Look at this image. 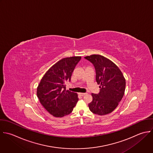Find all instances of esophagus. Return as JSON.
Masks as SVG:
<instances>
[{
  "label": "esophagus",
  "mask_w": 153,
  "mask_h": 153,
  "mask_svg": "<svg viewBox=\"0 0 153 153\" xmlns=\"http://www.w3.org/2000/svg\"><path fill=\"white\" fill-rule=\"evenodd\" d=\"M86 94V93H79V95H80V96H82V97H83V96H85Z\"/></svg>",
  "instance_id": "34e87169"
}]
</instances>
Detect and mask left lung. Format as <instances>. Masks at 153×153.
Here are the masks:
<instances>
[{
    "label": "left lung",
    "mask_w": 153,
    "mask_h": 153,
    "mask_svg": "<svg viewBox=\"0 0 153 153\" xmlns=\"http://www.w3.org/2000/svg\"><path fill=\"white\" fill-rule=\"evenodd\" d=\"M92 62L96 71V81L100 85L98 94H92V101L89 110L102 116L113 111L122 100L125 91L126 80L119 67L109 59L100 55L85 57Z\"/></svg>",
    "instance_id": "1"
}]
</instances>
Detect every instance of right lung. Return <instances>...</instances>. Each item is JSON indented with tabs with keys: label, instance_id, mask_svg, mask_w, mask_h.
<instances>
[{
	"label": "right lung",
	"instance_id": "1",
	"mask_svg": "<svg viewBox=\"0 0 153 153\" xmlns=\"http://www.w3.org/2000/svg\"><path fill=\"white\" fill-rule=\"evenodd\" d=\"M81 56L63 58L45 74L37 88V96L43 107L53 116L62 117L70 114L79 98L76 93L65 89Z\"/></svg>",
	"mask_w": 153,
	"mask_h": 153
}]
</instances>
